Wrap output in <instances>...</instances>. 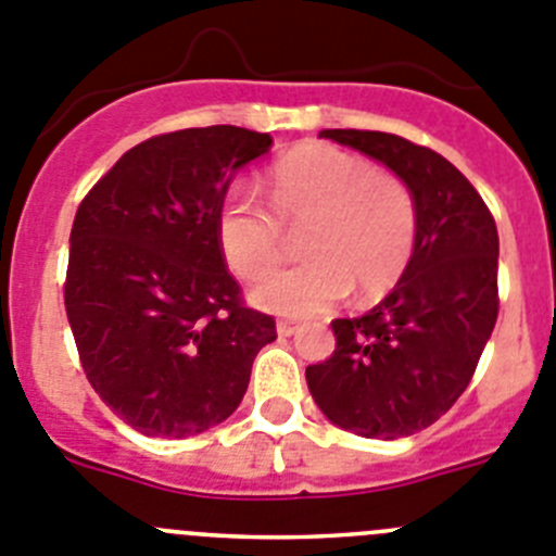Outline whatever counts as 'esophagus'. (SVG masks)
<instances>
[{"instance_id": "1", "label": "esophagus", "mask_w": 556, "mask_h": 556, "mask_svg": "<svg viewBox=\"0 0 556 556\" xmlns=\"http://www.w3.org/2000/svg\"><path fill=\"white\" fill-rule=\"evenodd\" d=\"M275 330H278V336H281V339H289V336L298 333L300 325L298 323H289V319H281V323L275 325Z\"/></svg>"}]
</instances>
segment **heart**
Here are the masks:
<instances>
[{
  "label": "heart",
  "mask_w": 556,
  "mask_h": 556,
  "mask_svg": "<svg viewBox=\"0 0 556 556\" xmlns=\"http://www.w3.org/2000/svg\"><path fill=\"white\" fill-rule=\"evenodd\" d=\"M269 215L231 192L217 208V248L239 278H262L283 256V228L298 231L305 262L251 289L253 305L281 317H314L355 289L383 298L416 248V201L405 181L364 156L325 142L289 151L267 173Z\"/></svg>",
  "instance_id": "1"
}]
</instances>
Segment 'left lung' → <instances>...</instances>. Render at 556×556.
<instances>
[{
  "label": "left lung",
  "mask_w": 556,
  "mask_h": 556,
  "mask_svg": "<svg viewBox=\"0 0 556 556\" xmlns=\"http://www.w3.org/2000/svg\"><path fill=\"white\" fill-rule=\"evenodd\" d=\"M319 137L389 167L416 201L410 264L375 308L333 319L336 350L305 369L314 402L361 438L414 435L466 391L498 314V233L468 178L435 151L386 131Z\"/></svg>",
  "instance_id": "left-lung-1"
}]
</instances>
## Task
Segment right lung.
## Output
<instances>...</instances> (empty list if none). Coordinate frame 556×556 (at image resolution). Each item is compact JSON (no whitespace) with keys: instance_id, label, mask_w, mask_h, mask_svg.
Instances as JSON below:
<instances>
[{"instance_id":"obj_1","label":"right lung","mask_w":556,"mask_h":556,"mask_svg":"<svg viewBox=\"0 0 556 556\" xmlns=\"http://www.w3.org/2000/svg\"><path fill=\"white\" fill-rule=\"evenodd\" d=\"M273 137L206 126L126 151L79 203L65 312L81 369L142 435L187 438L226 421L275 319L244 308L217 248V208Z\"/></svg>"}]
</instances>
